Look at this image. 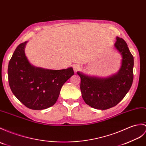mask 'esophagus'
<instances>
[{"label":"esophagus","instance_id":"1","mask_svg":"<svg viewBox=\"0 0 146 146\" xmlns=\"http://www.w3.org/2000/svg\"><path fill=\"white\" fill-rule=\"evenodd\" d=\"M73 68L74 72H76L80 69V65H78V64H74L73 66Z\"/></svg>","mask_w":146,"mask_h":146}]
</instances>
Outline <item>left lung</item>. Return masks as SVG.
Here are the masks:
<instances>
[{"label":"left lung","instance_id":"1","mask_svg":"<svg viewBox=\"0 0 146 146\" xmlns=\"http://www.w3.org/2000/svg\"><path fill=\"white\" fill-rule=\"evenodd\" d=\"M114 46L122 55L121 66L116 74L101 78L77 72L81 78L83 99L86 104L95 109L104 110L116 106L133 84L134 57L122 38L116 37Z\"/></svg>","mask_w":146,"mask_h":146}]
</instances>
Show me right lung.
<instances>
[{
  "label": "right lung",
  "instance_id": "add662e5",
  "mask_svg": "<svg viewBox=\"0 0 146 146\" xmlns=\"http://www.w3.org/2000/svg\"><path fill=\"white\" fill-rule=\"evenodd\" d=\"M26 43L17 47L9 61V86L15 96L26 107L45 110L55 104L62 86L74 72L72 67L53 70L32 65L25 54Z\"/></svg>",
  "mask_w": 146,
  "mask_h": 146
}]
</instances>
